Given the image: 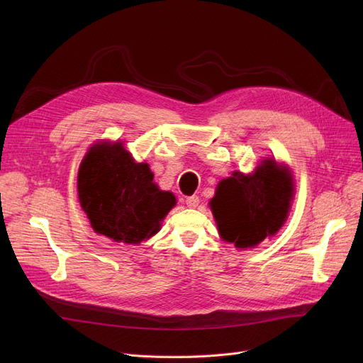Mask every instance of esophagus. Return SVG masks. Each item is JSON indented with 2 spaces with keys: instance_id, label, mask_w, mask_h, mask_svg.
Here are the masks:
<instances>
[{
  "instance_id": "obj_1",
  "label": "esophagus",
  "mask_w": 363,
  "mask_h": 363,
  "mask_svg": "<svg viewBox=\"0 0 363 363\" xmlns=\"http://www.w3.org/2000/svg\"><path fill=\"white\" fill-rule=\"evenodd\" d=\"M200 203V199L197 196H189L185 199V204L189 207V208H196Z\"/></svg>"
}]
</instances>
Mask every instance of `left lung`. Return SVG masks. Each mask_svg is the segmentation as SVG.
Listing matches in <instances>:
<instances>
[{"mask_svg":"<svg viewBox=\"0 0 363 363\" xmlns=\"http://www.w3.org/2000/svg\"><path fill=\"white\" fill-rule=\"evenodd\" d=\"M293 199L291 170L275 159H264L253 174L234 172L222 179L208 204L220 238L237 249H253L281 230Z\"/></svg>","mask_w":363,"mask_h":363,"instance_id":"8db88e82","label":"left lung"}]
</instances>
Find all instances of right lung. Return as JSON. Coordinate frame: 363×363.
Instances as JSON below:
<instances>
[{"mask_svg":"<svg viewBox=\"0 0 363 363\" xmlns=\"http://www.w3.org/2000/svg\"><path fill=\"white\" fill-rule=\"evenodd\" d=\"M152 178L150 166L133 160L122 143L94 144L78 172L79 203L92 230L125 244L157 234L177 199Z\"/></svg>","mask_w":363,"mask_h":363,"instance_id":"add662e5","label":"right lung"}]
</instances>
